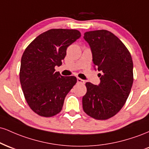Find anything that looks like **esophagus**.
Wrapping results in <instances>:
<instances>
[{
    "mask_svg": "<svg viewBox=\"0 0 149 149\" xmlns=\"http://www.w3.org/2000/svg\"><path fill=\"white\" fill-rule=\"evenodd\" d=\"M77 83H81V84H85V80H82L81 78H77Z\"/></svg>",
    "mask_w": 149,
    "mask_h": 149,
    "instance_id": "1",
    "label": "esophagus"
}]
</instances>
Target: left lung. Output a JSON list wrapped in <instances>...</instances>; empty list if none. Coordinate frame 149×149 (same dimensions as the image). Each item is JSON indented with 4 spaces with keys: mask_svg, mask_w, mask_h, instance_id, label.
Returning <instances> with one entry per match:
<instances>
[{
    "mask_svg": "<svg viewBox=\"0 0 149 149\" xmlns=\"http://www.w3.org/2000/svg\"><path fill=\"white\" fill-rule=\"evenodd\" d=\"M83 38L91 49L95 69L101 73L98 85L85 83L83 111L95 119H109L122 109L130 92L133 83L131 54L118 38L109 31L85 32Z\"/></svg>",
    "mask_w": 149,
    "mask_h": 149,
    "instance_id": "left-lung-1",
    "label": "left lung"
}]
</instances>
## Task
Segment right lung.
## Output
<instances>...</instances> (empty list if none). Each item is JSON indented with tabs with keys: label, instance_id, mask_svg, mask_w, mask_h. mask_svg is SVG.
Returning a JSON list of instances; mask_svg holds the SVG:
<instances>
[{
	"label": "right lung",
	"instance_id": "right-lung-1",
	"mask_svg": "<svg viewBox=\"0 0 149 149\" xmlns=\"http://www.w3.org/2000/svg\"><path fill=\"white\" fill-rule=\"evenodd\" d=\"M81 36L76 29H50L39 35L26 48L19 79L26 101L36 113L52 117L62 109L66 95L76 83L75 76H62L61 66L66 49Z\"/></svg>",
	"mask_w": 149,
	"mask_h": 149
}]
</instances>
